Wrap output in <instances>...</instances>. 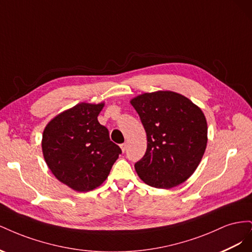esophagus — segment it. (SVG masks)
<instances>
[{"label":"esophagus","mask_w":252,"mask_h":252,"mask_svg":"<svg viewBox=\"0 0 252 252\" xmlns=\"http://www.w3.org/2000/svg\"><path fill=\"white\" fill-rule=\"evenodd\" d=\"M126 148H127V144H126V143H123V144H121V149H122V151H123V152H125Z\"/></svg>","instance_id":"esophagus-1"}]
</instances>
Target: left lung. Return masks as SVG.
<instances>
[{"instance_id":"obj_1","label":"left lung","mask_w":252,"mask_h":252,"mask_svg":"<svg viewBox=\"0 0 252 252\" xmlns=\"http://www.w3.org/2000/svg\"><path fill=\"white\" fill-rule=\"evenodd\" d=\"M147 135V149L134 168L147 185L169 189L184 183L207 146V121L188 97L169 90L142 94L130 101Z\"/></svg>"}]
</instances>
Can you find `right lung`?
<instances>
[{
	"label": "right lung",
	"mask_w": 252,
	"mask_h": 252,
	"mask_svg": "<svg viewBox=\"0 0 252 252\" xmlns=\"http://www.w3.org/2000/svg\"><path fill=\"white\" fill-rule=\"evenodd\" d=\"M104 103H80L59 113L45 127L43 156L52 174L79 192L102 185L122 152L97 121Z\"/></svg>",
	"instance_id": "right-lung-1"
}]
</instances>
